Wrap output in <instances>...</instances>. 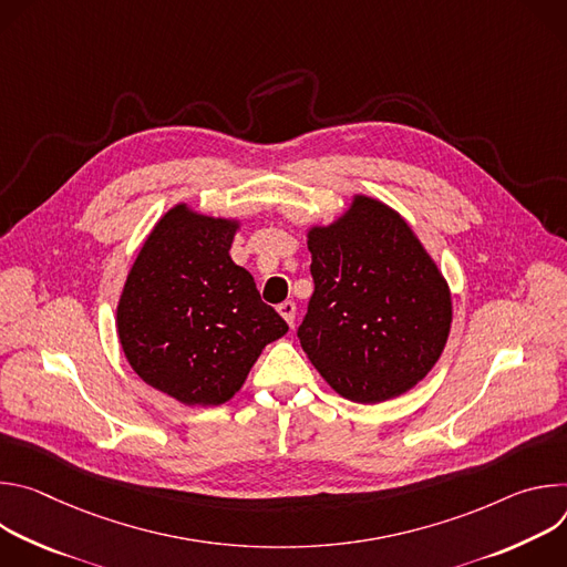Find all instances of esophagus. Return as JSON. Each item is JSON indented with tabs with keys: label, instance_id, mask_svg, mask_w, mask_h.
Returning a JSON list of instances; mask_svg holds the SVG:
<instances>
[{
	"label": "esophagus",
	"instance_id": "obj_1",
	"mask_svg": "<svg viewBox=\"0 0 567 567\" xmlns=\"http://www.w3.org/2000/svg\"><path fill=\"white\" fill-rule=\"evenodd\" d=\"M278 313L287 320V326H289V328H293V320H296V305H293L291 300H287V302H282V305H278Z\"/></svg>",
	"mask_w": 567,
	"mask_h": 567
}]
</instances>
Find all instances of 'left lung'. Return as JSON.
<instances>
[{
	"mask_svg": "<svg viewBox=\"0 0 567 567\" xmlns=\"http://www.w3.org/2000/svg\"><path fill=\"white\" fill-rule=\"evenodd\" d=\"M313 293L300 346L334 392L379 403L415 388L449 341L446 278L392 206L352 195L346 213L307 228Z\"/></svg>",
	"mask_w": 567,
	"mask_h": 567,
	"instance_id": "8db88e82",
	"label": "left lung"
}]
</instances>
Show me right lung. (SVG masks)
<instances>
[{
  "instance_id": "obj_1",
  "label": "right lung",
  "mask_w": 567,
  "mask_h": 567,
  "mask_svg": "<svg viewBox=\"0 0 567 567\" xmlns=\"http://www.w3.org/2000/svg\"><path fill=\"white\" fill-rule=\"evenodd\" d=\"M237 217L179 202L158 217L116 305L132 370L184 406H219L245 385L262 350L287 334L254 276L230 260Z\"/></svg>"
}]
</instances>
